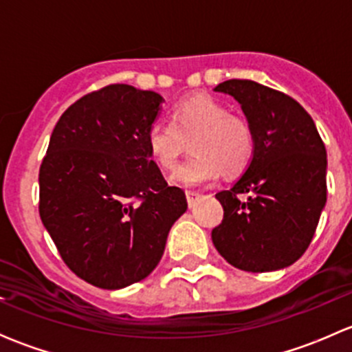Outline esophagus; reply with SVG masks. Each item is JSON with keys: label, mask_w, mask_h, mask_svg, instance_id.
I'll list each match as a JSON object with an SVG mask.
<instances>
[{"label": "esophagus", "mask_w": 352, "mask_h": 352, "mask_svg": "<svg viewBox=\"0 0 352 352\" xmlns=\"http://www.w3.org/2000/svg\"><path fill=\"white\" fill-rule=\"evenodd\" d=\"M186 197H187V204H189V208H194V206L199 202V199H201V194L194 192V190H187Z\"/></svg>", "instance_id": "34e87169"}]
</instances>
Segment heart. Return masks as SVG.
<instances>
[{"label":"heart","instance_id":"obj_1","mask_svg":"<svg viewBox=\"0 0 352 352\" xmlns=\"http://www.w3.org/2000/svg\"><path fill=\"white\" fill-rule=\"evenodd\" d=\"M190 143L192 156L179 166L172 180L179 186L211 184L219 175L236 177L255 155V133L242 116L211 95L184 98L172 110V124L156 120L146 131V148L162 170H175Z\"/></svg>","mask_w":352,"mask_h":352}]
</instances>
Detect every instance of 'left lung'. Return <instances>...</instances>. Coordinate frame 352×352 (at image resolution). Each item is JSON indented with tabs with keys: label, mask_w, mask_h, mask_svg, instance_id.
Returning <instances> with one entry per match:
<instances>
[{
	"label": "left lung",
	"mask_w": 352,
	"mask_h": 352,
	"mask_svg": "<svg viewBox=\"0 0 352 352\" xmlns=\"http://www.w3.org/2000/svg\"><path fill=\"white\" fill-rule=\"evenodd\" d=\"M214 90L242 105L257 146L232 189L216 194L225 214L212 243L242 271L285 269L305 254L327 201L325 144L310 113L283 91L252 80Z\"/></svg>",
	"instance_id": "left-lung-1"
}]
</instances>
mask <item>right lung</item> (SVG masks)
<instances>
[{
    "instance_id": "right-lung-1",
    "label": "right lung",
    "mask_w": 352,
    "mask_h": 352,
    "mask_svg": "<svg viewBox=\"0 0 352 352\" xmlns=\"http://www.w3.org/2000/svg\"><path fill=\"white\" fill-rule=\"evenodd\" d=\"M162 95L109 85L61 116L38 170V212L65 264L102 289L151 274L186 212L146 148Z\"/></svg>"
}]
</instances>
